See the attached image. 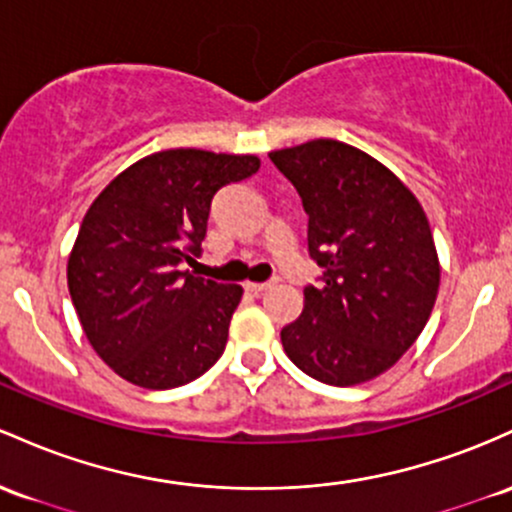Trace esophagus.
Returning <instances> with one entry per match:
<instances>
[{"mask_svg":"<svg viewBox=\"0 0 512 512\" xmlns=\"http://www.w3.org/2000/svg\"><path fill=\"white\" fill-rule=\"evenodd\" d=\"M273 285H275V280H268V283H246V290L254 292V295H261V292L271 290Z\"/></svg>","mask_w":512,"mask_h":512,"instance_id":"1","label":"esophagus"}]
</instances>
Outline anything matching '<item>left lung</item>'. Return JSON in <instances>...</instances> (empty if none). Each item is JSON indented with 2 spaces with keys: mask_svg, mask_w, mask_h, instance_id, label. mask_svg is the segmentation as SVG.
Wrapping results in <instances>:
<instances>
[{
  "mask_svg": "<svg viewBox=\"0 0 512 512\" xmlns=\"http://www.w3.org/2000/svg\"><path fill=\"white\" fill-rule=\"evenodd\" d=\"M300 193L319 283L280 331L314 380L350 387L389 370L433 312L440 263L421 203L387 166L338 140L268 154Z\"/></svg>",
  "mask_w": 512,
  "mask_h": 512,
  "instance_id": "left-lung-1",
  "label": "left lung"
}]
</instances>
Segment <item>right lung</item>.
Wrapping results in <instances>:
<instances>
[{
    "label": "right lung",
    "mask_w": 512,
    "mask_h": 512,
    "mask_svg": "<svg viewBox=\"0 0 512 512\" xmlns=\"http://www.w3.org/2000/svg\"><path fill=\"white\" fill-rule=\"evenodd\" d=\"M251 154L166 149L116 176L91 203L67 285L96 353L123 380L174 389L220 360L239 285L198 278L210 205L258 171Z\"/></svg>",
    "instance_id": "right-lung-1"
}]
</instances>
